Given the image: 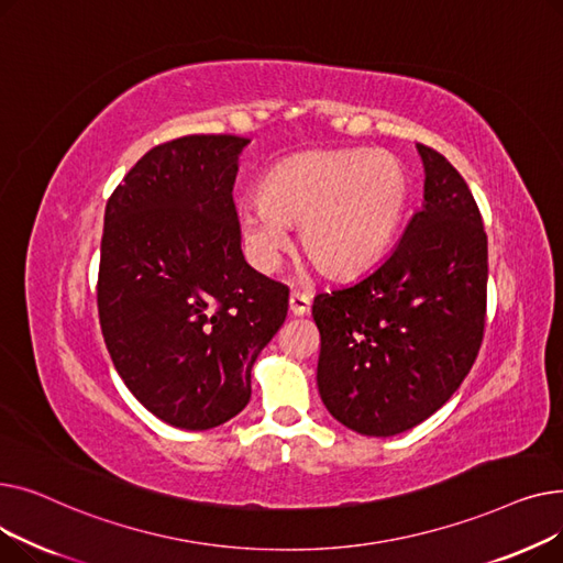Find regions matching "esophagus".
<instances>
[{
    "label": "esophagus",
    "mask_w": 563,
    "mask_h": 563,
    "mask_svg": "<svg viewBox=\"0 0 563 563\" xmlns=\"http://www.w3.org/2000/svg\"><path fill=\"white\" fill-rule=\"evenodd\" d=\"M289 312L294 317H303V314L310 312V299L306 297L303 291H299V289L289 291Z\"/></svg>",
    "instance_id": "1"
}]
</instances>
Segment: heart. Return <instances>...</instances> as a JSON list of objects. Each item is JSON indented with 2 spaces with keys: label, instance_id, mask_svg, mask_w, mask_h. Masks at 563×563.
I'll list each match as a JSON object with an SVG mask.
<instances>
[{
  "label": "heart",
  "instance_id": "obj_1",
  "mask_svg": "<svg viewBox=\"0 0 563 563\" xmlns=\"http://www.w3.org/2000/svg\"><path fill=\"white\" fill-rule=\"evenodd\" d=\"M262 198L236 217L246 257L274 272L301 225L306 257L331 278L356 276L383 255L408 207L404 164L383 151H312L274 166Z\"/></svg>",
  "mask_w": 563,
  "mask_h": 563
}]
</instances>
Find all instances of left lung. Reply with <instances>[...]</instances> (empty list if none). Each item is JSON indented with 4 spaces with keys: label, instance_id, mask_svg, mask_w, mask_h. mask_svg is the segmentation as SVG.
Masks as SVG:
<instances>
[{
    "label": "left lung",
    "instance_id": "obj_1",
    "mask_svg": "<svg viewBox=\"0 0 563 563\" xmlns=\"http://www.w3.org/2000/svg\"><path fill=\"white\" fill-rule=\"evenodd\" d=\"M424 202L374 272L317 294V386L346 429L388 438L424 422L475 363L486 321L488 240L461 173L418 143Z\"/></svg>",
    "mask_w": 563,
    "mask_h": 563
}]
</instances>
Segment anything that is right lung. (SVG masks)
Returning <instances> with one entry per match:
<instances>
[{
	"instance_id": "obj_1",
	"label": "right lung",
	"mask_w": 563,
	"mask_h": 563,
	"mask_svg": "<svg viewBox=\"0 0 563 563\" xmlns=\"http://www.w3.org/2000/svg\"><path fill=\"white\" fill-rule=\"evenodd\" d=\"M249 139L191 134L147 151L111 194L98 276L104 344L130 393L170 427L242 412L289 289L242 253L232 202Z\"/></svg>"
}]
</instances>
